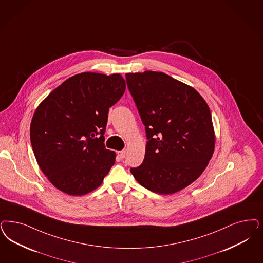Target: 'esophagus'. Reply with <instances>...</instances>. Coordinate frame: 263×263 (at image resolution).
I'll return each mask as SVG.
<instances>
[{
	"label": "esophagus",
	"mask_w": 263,
	"mask_h": 263,
	"mask_svg": "<svg viewBox=\"0 0 263 263\" xmlns=\"http://www.w3.org/2000/svg\"><path fill=\"white\" fill-rule=\"evenodd\" d=\"M125 154H126L125 151H119V152H118V157H119L120 159H123V158L125 157Z\"/></svg>",
	"instance_id": "obj_1"
}]
</instances>
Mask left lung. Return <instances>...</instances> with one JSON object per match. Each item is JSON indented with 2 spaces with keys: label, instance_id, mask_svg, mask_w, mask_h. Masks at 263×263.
I'll return each mask as SVG.
<instances>
[{
  "label": "left lung",
  "instance_id": "8db88e82",
  "mask_svg": "<svg viewBox=\"0 0 263 263\" xmlns=\"http://www.w3.org/2000/svg\"><path fill=\"white\" fill-rule=\"evenodd\" d=\"M125 77L147 139L143 163L130 171L155 193L183 190L199 178L214 154L216 138L206 101L193 87L164 72Z\"/></svg>",
  "mask_w": 263,
  "mask_h": 263
}]
</instances>
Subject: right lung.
I'll return each instance as SVG.
<instances>
[{"label": "right lung", "instance_id": "right-lung-1", "mask_svg": "<svg viewBox=\"0 0 263 263\" xmlns=\"http://www.w3.org/2000/svg\"><path fill=\"white\" fill-rule=\"evenodd\" d=\"M125 81L82 72L44 100L33 116L30 139L36 162L59 191L81 196L99 187L116 161L105 147L109 109L121 98Z\"/></svg>", "mask_w": 263, "mask_h": 263}]
</instances>
